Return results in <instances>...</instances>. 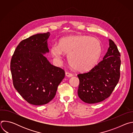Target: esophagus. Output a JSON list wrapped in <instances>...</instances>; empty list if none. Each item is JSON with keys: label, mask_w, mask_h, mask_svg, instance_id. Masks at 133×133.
Returning <instances> with one entry per match:
<instances>
[{"label": "esophagus", "mask_w": 133, "mask_h": 133, "mask_svg": "<svg viewBox=\"0 0 133 133\" xmlns=\"http://www.w3.org/2000/svg\"><path fill=\"white\" fill-rule=\"evenodd\" d=\"M65 75L67 77H70L71 76H72L73 75L72 74L70 73V72H65Z\"/></svg>", "instance_id": "obj_1"}]
</instances>
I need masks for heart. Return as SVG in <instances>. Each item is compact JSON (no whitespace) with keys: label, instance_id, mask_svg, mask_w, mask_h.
<instances>
[{"label":"heart","instance_id":"obj_1","mask_svg":"<svg viewBox=\"0 0 133 133\" xmlns=\"http://www.w3.org/2000/svg\"><path fill=\"white\" fill-rule=\"evenodd\" d=\"M102 51L101 42L88 36H69L62 38L58 45L52 44L50 52L54 57L61 60L63 52L68 55V61L76 70L86 71L97 63Z\"/></svg>","mask_w":133,"mask_h":133}]
</instances>
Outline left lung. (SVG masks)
Wrapping results in <instances>:
<instances>
[{
	"mask_svg": "<svg viewBox=\"0 0 133 133\" xmlns=\"http://www.w3.org/2000/svg\"><path fill=\"white\" fill-rule=\"evenodd\" d=\"M103 60L87 72L79 74V97L88 104L97 103L110 96L120 78V52L112 40Z\"/></svg>",
	"mask_w": 133,
	"mask_h": 133,
	"instance_id": "1",
	"label": "left lung"
}]
</instances>
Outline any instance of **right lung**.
I'll return each instance as SVG.
<instances>
[{"label":"right lung","instance_id":"obj_1","mask_svg":"<svg viewBox=\"0 0 133 133\" xmlns=\"http://www.w3.org/2000/svg\"><path fill=\"white\" fill-rule=\"evenodd\" d=\"M50 33L38 34L22 41L10 62L13 85L23 98L34 105H43L55 97L65 76L62 68L51 65L43 54L48 52Z\"/></svg>","mask_w":133,"mask_h":133}]
</instances>
